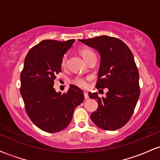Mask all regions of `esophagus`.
Returning <instances> with one entry per match:
<instances>
[{
	"label": "esophagus",
	"mask_w": 160,
	"mask_h": 160,
	"mask_svg": "<svg viewBox=\"0 0 160 160\" xmlns=\"http://www.w3.org/2000/svg\"><path fill=\"white\" fill-rule=\"evenodd\" d=\"M84 98H85V99L89 98V95H88V93L86 92H84Z\"/></svg>",
	"instance_id": "esophagus-1"
}]
</instances>
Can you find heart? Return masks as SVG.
<instances>
[{"label":"heart","instance_id":"obj_1","mask_svg":"<svg viewBox=\"0 0 160 160\" xmlns=\"http://www.w3.org/2000/svg\"><path fill=\"white\" fill-rule=\"evenodd\" d=\"M79 52L80 54L81 55L83 59L85 60L86 62H87L89 58H92V56H95L94 52L92 50H91L89 48H86V47H83V48H81L79 49ZM67 55H65L63 56L62 58V62H61V65L62 67L65 68L66 65H67ZM88 80L89 78H82V77H78L74 79V82L75 85L78 86L79 87L82 88V89H85L88 86Z\"/></svg>","mask_w":160,"mask_h":160}]
</instances>
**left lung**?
I'll list each match as a JSON object with an SVG mask.
<instances>
[{
	"label": "left lung",
	"instance_id": "obj_1",
	"mask_svg": "<svg viewBox=\"0 0 160 160\" xmlns=\"http://www.w3.org/2000/svg\"><path fill=\"white\" fill-rule=\"evenodd\" d=\"M79 40L100 54L95 86L108 89L106 98H99L97 92L89 93V98L98 104L91 120L104 130L119 129L130 120L140 95L139 73L132 53L124 42L113 37L102 35Z\"/></svg>",
	"mask_w": 160,
	"mask_h": 160
}]
</instances>
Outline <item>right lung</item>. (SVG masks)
<instances>
[{
    "instance_id": "add662e5",
    "label": "right lung",
    "mask_w": 160,
    "mask_h": 160,
    "mask_svg": "<svg viewBox=\"0 0 160 160\" xmlns=\"http://www.w3.org/2000/svg\"><path fill=\"white\" fill-rule=\"evenodd\" d=\"M75 40H44L28 52L20 75V93L28 116L33 123L47 132H58L68 126L74 109L83 102L80 88L70 85L67 92L53 88L56 74L62 71L64 54Z\"/></svg>"
}]
</instances>
